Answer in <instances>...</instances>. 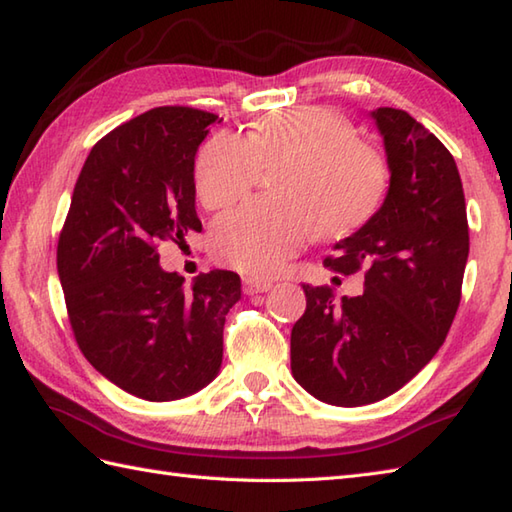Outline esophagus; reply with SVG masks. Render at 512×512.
Segmentation results:
<instances>
[{
	"mask_svg": "<svg viewBox=\"0 0 512 512\" xmlns=\"http://www.w3.org/2000/svg\"><path fill=\"white\" fill-rule=\"evenodd\" d=\"M244 286L248 295H257V292H268L273 288V281L270 279H257V277H244Z\"/></svg>",
	"mask_w": 512,
	"mask_h": 512,
	"instance_id": "obj_1",
	"label": "esophagus"
}]
</instances>
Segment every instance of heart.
<instances>
[{
    "label": "heart",
    "mask_w": 512,
    "mask_h": 512,
    "mask_svg": "<svg viewBox=\"0 0 512 512\" xmlns=\"http://www.w3.org/2000/svg\"><path fill=\"white\" fill-rule=\"evenodd\" d=\"M281 165L275 189L284 200L246 202L211 226L217 262L248 277L277 275L317 235L319 222H363L385 189L383 160L343 118L297 107L264 116L244 138L206 140L195 158V195L204 209H222L248 195L259 171Z\"/></svg>",
    "instance_id": "obj_1"
}]
</instances>
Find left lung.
I'll return each mask as SVG.
<instances>
[{
  "instance_id": "left-lung-1",
  "label": "left lung",
  "mask_w": 512,
  "mask_h": 512,
  "mask_svg": "<svg viewBox=\"0 0 512 512\" xmlns=\"http://www.w3.org/2000/svg\"><path fill=\"white\" fill-rule=\"evenodd\" d=\"M385 143V202L325 259L336 273L365 270L358 297L303 286L306 312L290 334L297 383L336 407L383 400L444 343L462 297L469 222L455 160L429 129L394 107L372 112Z\"/></svg>"
}]
</instances>
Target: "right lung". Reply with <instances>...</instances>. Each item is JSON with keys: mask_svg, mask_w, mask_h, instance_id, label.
<instances>
[{"mask_svg": "<svg viewBox=\"0 0 512 512\" xmlns=\"http://www.w3.org/2000/svg\"><path fill=\"white\" fill-rule=\"evenodd\" d=\"M217 121L156 107L90 151L57 246L68 317L83 356L132 396L167 402L206 387L222 367L226 314L242 297L231 270L184 288L160 268L158 244L200 233L195 154Z\"/></svg>", "mask_w": 512, "mask_h": 512, "instance_id": "add662e5", "label": "right lung"}]
</instances>
